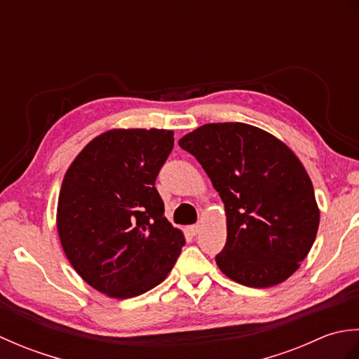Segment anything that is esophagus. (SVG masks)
Segmentation results:
<instances>
[{"instance_id": "obj_1", "label": "esophagus", "mask_w": 359, "mask_h": 359, "mask_svg": "<svg viewBox=\"0 0 359 359\" xmlns=\"http://www.w3.org/2000/svg\"><path fill=\"white\" fill-rule=\"evenodd\" d=\"M189 231H191L193 236H197L201 231V225H191V226H189Z\"/></svg>"}]
</instances>
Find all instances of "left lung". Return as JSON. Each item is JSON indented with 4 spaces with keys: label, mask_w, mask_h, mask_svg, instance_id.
<instances>
[{
    "label": "left lung",
    "mask_w": 359,
    "mask_h": 359,
    "mask_svg": "<svg viewBox=\"0 0 359 359\" xmlns=\"http://www.w3.org/2000/svg\"><path fill=\"white\" fill-rule=\"evenodd\" d=\"M179 147L197 158L225 203L220 271L255 288L292 276L319 226L313 185L293 151L247 123L203 125Z\"/></svg>",
    "instance_id": "1"
}]
</instances>
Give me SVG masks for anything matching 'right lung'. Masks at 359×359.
I'll return each mask as SVG.
<instances>
[{"label":"right lung","instance_id":"1","mask_svg":"<svg viewBox=\"0 0 359 359\" xmlns=\"http://www.w3.org/2000/svg\"><path fill=\"white\" fill-rule=\"evenodd\" d=\"M172 135L112 129L86 144L63 179L57 228L65 253L90 287L111 297L158 285L185 245L156 188Z\"/></svg>","mask_w":359,"mask_h":359}]
</instances>
